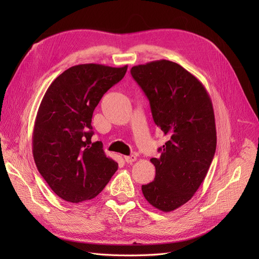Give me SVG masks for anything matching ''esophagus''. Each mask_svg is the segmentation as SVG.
I'll return each instance as SVG.
<instances>
[{
	"label": "esophagus",
	"instance_id": "1",
	"mask_svg": "<svg viewBox=\"0 0 259 259\" xmlns=\"http://www.w3.org/2000/svg\"><path fill=\"white\" fill-rule=\"evenodd\" d=\"M124 160L126 161L127 163H133V162H135L136 160H137V158H136V155H125L124 156Z\"/></svg>",
	"mask_w": 259,
	"mask_h": 259
}]
</instances>
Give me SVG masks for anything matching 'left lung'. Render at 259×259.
I'll return each instance as SVG.
<instances>
[{
  "label": "left lung",
  "mask_w": 259,
  "mask_h": 259,
  "mask_svg": "<svg viewBox=\"0 0 259 259\" xmlns=\"http://www.w3.org/2000/svg\"><path fill=\"white\" fill-rule=\"evenodd\" d=\"M149 99L153 121L167 142L150 159L155 177L143 185L146 200L163 211L189 201L204 180L216 150L213 105L203 84L176 62L155 60L131 69Z\"/></svg>",
  "instance_id": "obj_1"
}]
</instances>
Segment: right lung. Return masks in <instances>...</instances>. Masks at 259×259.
Masks as SVG:
<instances>
[{
	"label": "right lung",
	"mask_w": 259,
	"mask_h": 259,
	"mask_svg": "<svg viewBox=\"0 0 259 259\" xmlns=\"http://www.w3.org/2000/svg\"><path fill=\"white\" fill-rule=\"evenodd\" d=\"M126 70L127 66H73L45 93L35 117L32 153L37 170L62 200L94 199L117 169L101 142L92 143V116L104 94Z\"/></svg>",
	"instance_id": "1"
}]
</instances>
